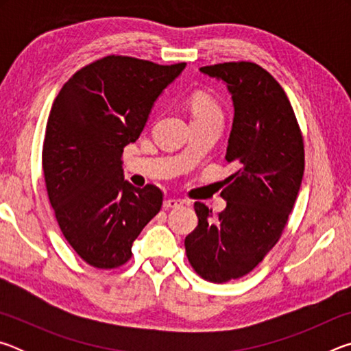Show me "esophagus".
Here are the masks:
<instances>
[{"instance_id": "obj_1", "label": "esophagus", "mask_w": 351, "mask_h": 351, "mask_svg": "<svg viewBox=\"0 0 351 351\" xmlns=\"http://www.w3.org/2000/svg\"><path fill=\"white\" fill-rule=\"evenodd\" d=\"M186 203H184L182 199H176V198H169L164 201V209L169 210V209H178V207L184 206Z\"/></svg>"}]
</instances>
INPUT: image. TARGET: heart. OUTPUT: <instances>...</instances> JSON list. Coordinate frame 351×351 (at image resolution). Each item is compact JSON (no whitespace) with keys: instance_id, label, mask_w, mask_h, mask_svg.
<instances>
[{"instance_id":"heart-1","label":"heart","mask_w":351,"mask_h":351,"mask_svg":"<svg viewBox=\"0 0 351 351\" xmlns=\"http://www.w3.org/2000/svg\"><path fill=\"white\" fill-rule=\"evenodd\" d=\"M192 110H193V117L198 116H218L221 117V111H219V106L217 105L215 100L207 94H195L192 99Z\"/></svg>"}]
</instances>
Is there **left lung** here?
Returning <instances> with one entry per match:
<instances>
[{"label": "left lung", "instance_id": "1", "mask_svg": "<svg viewBox=\"0 0 351 351\" xmlns=\"http://www.w3.org/2000/svg\"><path fill=\"white\" fill-rule=\"evenodd\" d=\"M199 71L232 96L226 161L237 171L226 180V209L218 217L195 203L198 226L184 245L201 277L223 283L251 272L280 239L304 178V139L287 94L268 71L251 62Z\"/></svg>", "mask_w": 351, "mask_h": 351}]
</instances>
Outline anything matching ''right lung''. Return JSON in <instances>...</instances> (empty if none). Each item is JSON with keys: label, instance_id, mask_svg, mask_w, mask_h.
<instances>
[{"label": "right lung", "instance_id": "1", "mask_svg": "<svg viewBox=\"0 0 351 351\" xmlns=\"http://www.w3.org/2000/svg\"><path fill=\"white\" fill-rule=\"evenodd\" d=\"M184 68L108 56L77 71L52 104L43 144L47 197L64 239L94 268L128 261L133 241L161 210V190L125 181L121 158Z\"/></svg>", "mask_w": 351, "mask_h": 351}]
</instances>
